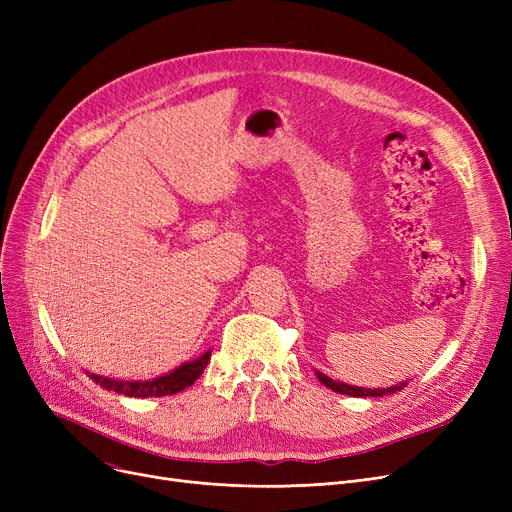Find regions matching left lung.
<instances>
[{"mask_svg": "<svg viewBox=\"0 0 512 512\" xmlns=\"http://www.w3.org/2000/svg\"><path fill=\"white\" fill-rule=\"evenodd\" d=\"M317 378H319V382L324 384V386H328L330 390H334V392H340V394H348V396H384V394H388V392H396V390H402L405 388V382L402 384H398V386H392V388H359V386H348V384H342V382H334L332 378H328V375H324V373H319L317 371Z\"/></svg>", "mask_w": 512, "mask_h": 512, "instance_id": "8db88e82", "label": "left lung"}]
</instances>
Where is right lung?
<instances>
[{
	"label": "right lung",
	"mask_w": 512,
	"mask_h": 512,
	"mask_svg": "<svg viewBox=\"0 0 512 512\" xmlns=\"http://www.w3.org/2000/svg\"><path fill=\"white\" fill-rule=\"evenodd\" d=\"M211 353H205L201 359H195L193 363H184L182 367L170 371L168 375H161V378L149 380V382H122V380H110V378H99V375L91 373L89 378L99 384L105 390H114L124 396L134 398H149V396H166L176 394L188 386H193L199 378L203 369L207 367Z\"/></svg>",
	"instance_id": "right-lung-1"
}]
</instances>
